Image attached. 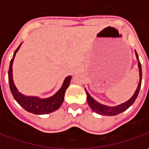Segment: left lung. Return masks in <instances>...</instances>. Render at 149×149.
<instances>
[{
    "instance_id": "obj_1",
    "label": "left lung",
    "mask_w": 149,
    "mask_h": 149,
    "mask_svg": "<svg viewBox=\"0 0 149 149\" xmlns=\"http://www.w3.org/2000/svg\"><path fill=\"white\" fill-rule=\"evenodd\" d=\"M135 53H136V59H137L138 61V68H139L140 80H139L137 88H136V89L135 91L134 94L132 95V97L129 100H127L126 102H125V103L120 104L116 105V106L110 107L107 106V105H104L102 104H100L99 102H97V100H95L93 97H91L89 93H88V91L85 89V92H86V94H87V102L88 104V105L90 106L91 109L93 110V111L102 116H116L117 115V114L121 113V112H123L126 109H128V108L134 103V101L136 100L138 94H139V92H140V88H141V81H142V70H141V62L139 61V57H138L137 53H136V51H135Z\"/></svg>"
}]
</instances>
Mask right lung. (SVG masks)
I'll list each match as a JSON object with an SVG mask.
<instances>
[{
    "label": "right lung",
    "mask_w": 149,
    "mask_h": 149,
    "mask_svg": "<svg viewBox=\"0 0 149 149\" xmlns=\"http://www.w3.org/2000/svg\"><path fill=\"white\" fill-rule=\"evenodd\" d=\"M21 44L18 46V48L16 49V51L13 53V56L10 61L9 68H8V82H9V87L12 94L16 101L27 112L33 113L36 115H43V114H48L50 112H54L61 106L65 98V91L69 86L72 76H68L65 78L61 88L53 96L49 98L41 99L38 97H33V96L28 97L20 93L14 84L13 79V63L14 61L16 53L20 49Z\"/></svg>",
    "instance_id": "add662e5"
}]
</instances>
